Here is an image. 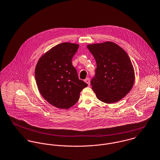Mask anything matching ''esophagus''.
<instances>
[{
  "instance_id": "esophagus-1",
  "label": "esophagus",
  "mask_w": 160,
  "mask_h": 160,
  "mask_svg": "<svg viewBox=\"0 0 160 160\" xmlns=\"http://www.w3.org/2000/svg\"><path fill=\"white\" fill-rule=\"evenodd\" d=\"M84 81L89 86L90 85V79L89 78H87L86 79H84Z\"/></svg>"
}]
</instances>
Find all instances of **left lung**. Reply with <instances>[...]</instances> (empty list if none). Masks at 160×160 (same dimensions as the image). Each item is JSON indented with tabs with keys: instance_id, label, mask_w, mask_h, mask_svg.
Masks as SVG:
<instances>
[{
	"instance_id": "8db88e82",
	"label": "left lung",
	"mask_w": 160,
	"mask_h": 160,
	"mask_svg": "<svg viewBox=\"0 0 160 160\" xmlns=\"http://www.w3.org/2000/svg\"><path fill=\"white\" fill-rule=\"evenodd\" d=\"M87 47L97 63L91 84L97 98L106 103L119 101L134 82V70L129 57L121 47L110 41Z\"/></svg>"
}]
</instances>
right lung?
<instances>
[{
	"mask_svg": "<svg viewBox=\"0 0 160 160\" xmlns=\"http://www.w3.org/2000/svg\"><path fill=\"white\" fill-rule=\"evenodd\" d=\"M79 45L69 42L58 44L39 60L35 79L42 96L53 106L68 109L79 100L81 91L88 84L79 79L72 58Z\"/></svg>",
	"mask_w": 160,
	"mask_h": 160,
	"instance_id": "obj_1",
	"label": "right lung"
}]
</instances>
